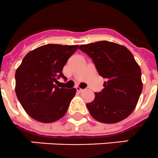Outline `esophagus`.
<instances>
[{"label": "esophagus", "mask_w": 158, "mask_h": 158, "mask_svg": "<svg viewBox=\"0 0 158 158\" xmlns=\"http://www.w3.org/2000/svg\"><path fill=\"white\" fill-rule=\"evenodd\" d=\"M77 90L78 92H83L84 91V89H81V88H80V87H77Z\"/></svg>", "instance_id": "1"}]
</instances>
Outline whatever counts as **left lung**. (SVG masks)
Segmentation results:
<instances>
[{
    "mask_svg": "<svg viewBox=\"0 0 158 158\" xmlns=\"http://www.w3.org/2000/svg\"><path fill=\"white\" fill-rule=\"evenodd\" d=\"M93 59L99 75L105 78L102 91L86 104L93 118L112 124L127 118L135 108L143 83L141 69L127 47L107 41L79 46Z\"/></svg>",
    "mask_w": 158,
    "mask_h": 158,
    "instance_id": "1",
    "label": "left lung"
}]
</instances>
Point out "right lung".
I'll return each instance as SVG.
<instances>
[{
	"mask_svg": "<svg viewBox=\"0 0 158 158\" xmlns=\"http://www.w3.org/2000/svg\"><path fill=\"white\" fill-rule=\"evenodd\" d=\"M78 45L48 44L27 53L15 72V93L27 114L43 123L64 117L77 89L59 88L57 79Z\"/></svg>",
	"mask_w": 158,
	"mask_h": 158,
	"instance_id": "add662e5",
	"label": "right lung"
}]
</instances>
